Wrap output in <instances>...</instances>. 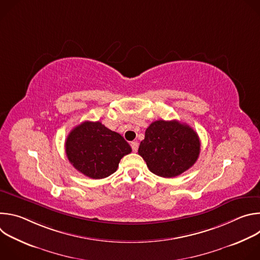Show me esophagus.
Masks as SVG:
<instances>
[{
    "label": "esophagus",
    "instance_id": "34e87169",
    "mask_svg": "<svg viewBox=\"0 0 260 260\" xmlns=\"http://www.w3.org/2000/svg\"><path fill=\"white\" fill-rule=\"evenodd\" d=\"M131 146H132V149L134 152H137L138 151V148H139V143L138 142H132L131 143Z\"/></svg>",
    "mask_w": 260,
    "mask_h": 260
}]
</instances>
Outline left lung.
<instances>
[{"label": "left lung", "mask_w": 260, "mask_h": 260, "mask_svg": "<svg viewBox=\"0 0 260 260\" xmlns=\"http://www.w3.org/2000/svg\"><path fill=\"white\" fill-rule=\"evenodd\" d=\"M198 134L178 120H156L145 132L138 153L153 174L173 178L190 169L199 158Z\"/></svg>", "instance_id": "1"}]
</instances>
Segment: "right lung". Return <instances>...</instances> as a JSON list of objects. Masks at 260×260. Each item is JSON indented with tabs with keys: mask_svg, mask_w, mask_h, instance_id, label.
Masks as SVG:
<instances>
[{
	"mask_svg": "<svg viewBox=\"0 0 260 260\" xmlns=\"http://www.w3.org/2000/svg\"><path fill=\"white\" fill-rule=\"evenodd\" d=\"M69 161L91 179H103L116 172L120 159L132 152L128 143L118 133L100 121H84L74 127L66 140Z\"/></svg>",
	"mask_w": 260,
	"mask_h": 260,
	"instance_id": "obj_1",
	"label": "right lung"
}]
</instances>
